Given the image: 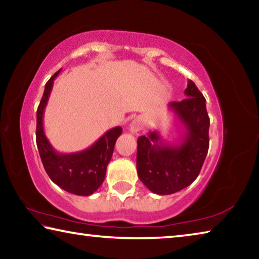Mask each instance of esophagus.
I'll use <instances>...</instances> for the list:
<instances>
[{
	"label": "esophagus",
	"instance_id": "34e87169",
	"mask_svg": "<svg viewBox=\"0 0 259 259\" xmlns=\"http://www.w3.org/2000/svg\"><path fill=\"white\" fill-rule=\"evenodd\" d=\"M143 125H144V121L140 119V117H136L135 120L131 121V123L129 125L130 133H133V134L139 133V131L143 129Z\"/></svg>",
	"mask_w": 259,
	"mask_h": 259
}]
</instances>
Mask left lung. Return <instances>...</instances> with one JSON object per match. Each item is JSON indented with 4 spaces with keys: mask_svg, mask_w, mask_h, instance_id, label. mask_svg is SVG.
Wrapping results in <instances>:
<instances>
[{
    "mask_svg": "<svg viewBox=\"0 0 259 259\" xmlns=\"http://www.w3.org/2000/svg\"><path fill=\"white\" fill-rule=\"evenodd\" d=\"M185 95L186 99L168 105L183 124L181 142L165 143L159 131H150L137 140L138 177L155 194H172L191 185L207 156L210 120L205 99L191 80Z\"/></svg>",
    "mask_w": 259,
    "mask_h": 259,
    "instance_id": "left-lung-1",
    "label": "left lung"
}]
</instances>
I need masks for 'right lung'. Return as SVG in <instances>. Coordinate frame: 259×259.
Masks as SVG:
<instances>
[{"label":"right lung","mask_w":259,"mask_h":259,"mask_svg":"<svg viewBox=\"0 0 259 259\" xmlns=\"http://www.w3.org/2000/svg\"><path fill=\"white\" fill-rule=\"evenodd\" d=\"M59 69L47 82L36 112V145L48 176L64 191L72 194L89 196L102 185L108 162L111 161L116 139L122 134L121 126L109 129L87 150L76 153L57 152L43 129V115Z\"/></svg>","instance_id":"add662e5"}]
</instances>
